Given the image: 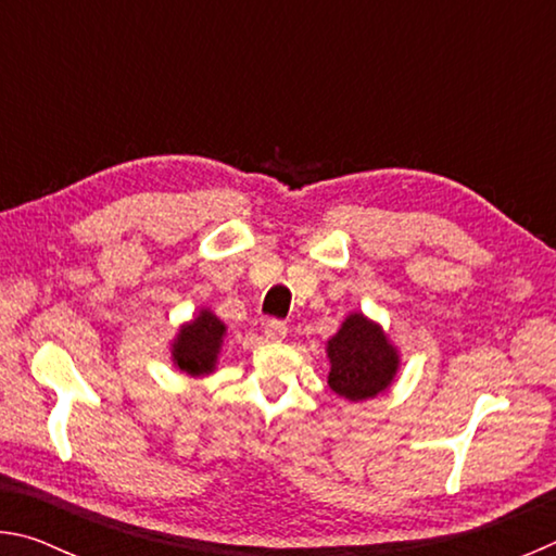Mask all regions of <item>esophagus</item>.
<instances>
[{"instance_id": "obj_1", "label": "esophagus", "mask_w": 556, "mask_h": 556, "mask_svg": "<svg viewBox=\"0 0 556 556\" xmlns=\"http://www.w3.org/2000/svg\"><path fill=\"white\" fill-rule=\"evenodd\" d=\"M287 324L279 321V318H269V321L265 324V338L267 341H281V338L287 336Z\"/></svg>"}]
</instances>
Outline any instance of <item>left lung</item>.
<instances>
[{"mask_svg":"<svg viewBox=\"0 0 556 556\" xmlns=\"http://www.w3.org/2000/svg\"><path fill=\"white\" fill-rule=\"evenodd\" d=\"M331 372L328 384L341 397L357 402L382 392L397 372V353L388 343L380 326L363 314H351L331 341H328Z\"/></svg>","mask_w":556,"mask_h":556,"instance_id":"left-lung-1","label":"left lung"}]
</instances>
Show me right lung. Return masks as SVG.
<instances>
[{"instance_id":"add662e5","label":"right lung","mask_w":556,"mask_h":556,"mask_svg":"<svg viewBox=\"0 0 556 556\" xmlns=\"http://www.w3.org/2000/svg\"><path fill=\"white\" fill-rule=\"evenodd\" d=\"M225 326L211 312H201L195 321L181 328L174 343V361L188 375H205L213 370L223 343Z\"/></svg>"}]
</instances>
